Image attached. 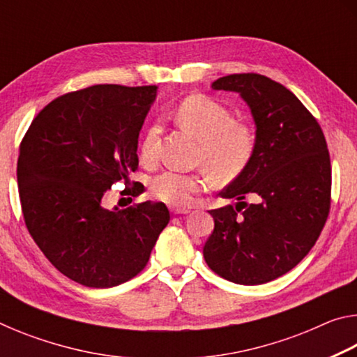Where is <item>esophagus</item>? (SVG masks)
<instances>
[{
  "label": "esophagus",
  "instance_id": "obj_1",
  "mask_svg": "<svg viewBox=\"0 0 357 357\" xmlns=\"http://www.w3.org/2000/svg\"><path fill=\"white\" fill-rule=\"evenodd\" d=\"M190 211L185 208H173V214H189Z\"/></svg>",
  "mask_w": 357,
  "mask_h": 357
}]
</instances>
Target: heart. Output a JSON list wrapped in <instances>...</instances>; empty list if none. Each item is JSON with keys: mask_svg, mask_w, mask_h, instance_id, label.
I'll use <instances>...</instances> for the list:
<instances>
[{"mask_svg": "<svg viewBox=\"0 0 357 357\" xmlns=\"http://www.w3.org/2000/svg\"><path fill=\"white\" fill-rule=\"evenodd\" d=\"M173 119L178 128L200 143L198 162L208 170L198 173L162 172L151 179V192L173 206L190 204L193 193L202 192L213 178L228 183L249 167L255 153V134L249 124L234 121L228 107L209 96L193 94L179 102ZM143 165L155 162V130L144 134L138 149Z\"/></svg>", "mask_w": 357, "mask_h": 357, "instance_id": "heart-1", "label": "heart"}]
</instances>
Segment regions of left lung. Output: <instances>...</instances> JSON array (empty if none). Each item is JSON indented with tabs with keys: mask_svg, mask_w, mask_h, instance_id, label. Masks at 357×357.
Instances as JSON below:
<instances>
[{
	"mask_svg": "<svg viewBox=\"0 0 357 357\" xmlns=\"http://www.w3.org/2000/svg\"><path fill=\"white\" fill-rule=\"evenodd\" d=\"M213 89L238 93L257 130L249 167L220 192L236 206L209 211L214 231L203 255L223 279L261 285L291 271L321 233L331 208L328 144L302 102L268 77H220ZM245 196L256 203L247 205Z\"/></svg>",
	"mask_w": 357,
	"mask_h": 357,
	"instance_id": "1",
	"label": "left lung"
}]
</instances>
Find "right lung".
Returning <instances> with one entry per match:
<instances>
[{"mask_svg": "<svg viewBox=\"0 0 357 357\" xmlns=\"http://www.w3.org/2000/svg\"><path fill=\"white\" fill-rule=\"evenodd\" d=\"M157 86L96 84L52 100L20 144L17 181L34 243L59 273L112 288L146 266L168 222L164 203L105 209L113 183L138 167V135ZM140 192L132 189V197Z\"/></svg>", "mask_w": 357, "mask_h": 357, "instance_id": "obj_1", "label": "right lung"}]
</instances>
